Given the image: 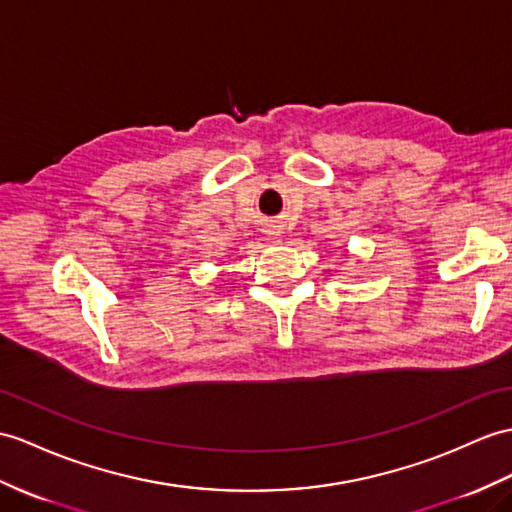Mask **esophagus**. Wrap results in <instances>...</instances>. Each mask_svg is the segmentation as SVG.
Instances as JSON below:
<instances>
[{
  "instance_id": "esophagus-1",
  "label": "esophagus",
  "mask_w": 512,
  "mask_h": 512,
  "mask_svg": "<svg viewBox=\"0 0 512 512\" xmlns=\"http://www.w3.org/2000/svg\"><path fill=\"white\" fill-rule=\"evenodd\" d=\"M273 239H278V236H273Z\"/></svg>"
}]
</instances>
